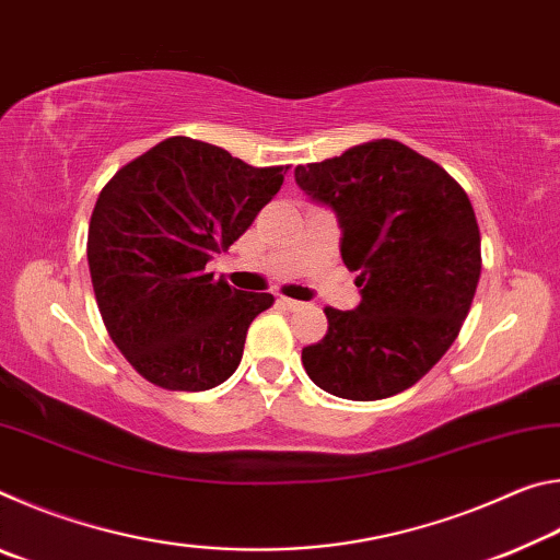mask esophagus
<instances>
[{
	"mask_svg": "<svg viewBox=\"0 0 560 560\" xmlns=\"http://www.w3.org/2000/svg\"><path fill=\"white\" fill-rule=\"evenodd\" d=\"M279 303H281L283 308H289V311H299V308L303 306L301 301H293V299H287V296H281V299H279Z\"/></svg>",
	"mask_w": 560,
	"mask_h": 560,
	"instance_id": "34e87169",
	"label": "esophagus"
}]
</instances>
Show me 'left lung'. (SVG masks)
Masks as SVG:
<instances>
[{
	"label": "left lung",
	"instance_id": "1",
	"mask_svg": "<svg viewBox=\"0 0 560 560\" xmlns=\"http://www.w3.org/2000/svg\"><path fill=\"white\" fill-rule=\"evenodd\" d=\"M296 183L334 207L340 257L363 287L358 308H324L328 330L303 348V368L346 400L407 390L447 353L477 291L481 236L467 192L390 138L299 165Z\"/></svg>",
	"mask_w": 560,
	"mask_h": 560
}]
</instances>
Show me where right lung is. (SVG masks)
<instances>
[{"instance_id":"1","label":"right lung","mask_w":560,"mask_h":560,"mask_svg":"<svg viewBox=\"0 0 560 560\" xmlns=\"http://www.w3.org/2000/svg\"><path fill=\"white\" fill-rule=\"evenodd\" d=\"M287 173L173 136L101 189L86 244L93 291L110 340L148 383L200 393L236 371L273 296L236 291L205 264L249 230Z\"/></svg>"}]
</instances>
